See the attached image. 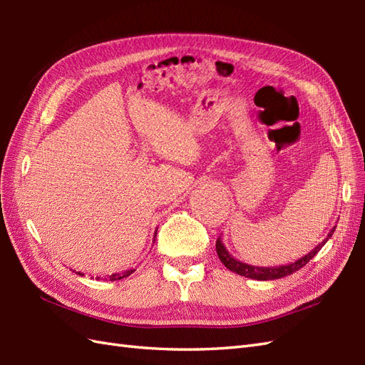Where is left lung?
I'll use <instances>...</instances> for the list:
<instances>
[{"label": "left lung", "instance_id": "left-lung-1", "mask_svg": "<svg viewBox=\"0 0 365 365\" xmlns=\"http://www.w3.org/2000/svg\"><path fill=\"white\" fill-rule=\"evenodd\" d=\"M336 229V227H334ZM334 229L329 232V235L327 237V240H323L322 245H319L315 247L314 251L309 252L304 257L297 260L294 263H290V265H284V267H274V268H260V267H251V265H246V263H242L235 260L232 255L226 251V247L221 243V238L216 240V254H218L220 260L224 263V267L229 268L230 271H234V273L240 274V276H246V277H251V279H257V281H271V279H279V277H284V276H289L294 271H298L299 268H302L309 263L314 255L322 250V246L328 242V238H331V235L334 234Z\"/></svg>", "mask_w": 365, "mask_h": 365}]
</instances>
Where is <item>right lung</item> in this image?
<instances>
[{
    "label": "right lung",
    "mask_w": 365,
    "mask_h": 365,
    "mask_svg": "<svg viewBox=\"0 0 365 365\" xmlns=\"http://www.w3.org/2000/svg\"><path fill=\"white\" fill-rule=\"evenodd\" d=\"M133 271L135 269H128V271H125V273H122V274H118V273H115V274H111L110 277H108V279H110V281H118V279H122V277H127V276H130L131 273H133ZM78 274H81V273H78ZM83 276V274H81Z\"/></svg>",
    "instance_id": "add662e5"
}]
</instances>
